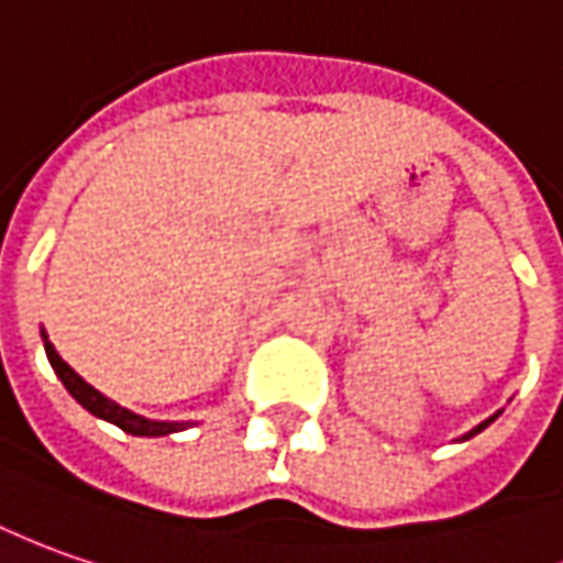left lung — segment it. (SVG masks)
Segmentation results:
<instances>
[{"instance_id":"left-lung-1","label":"left lung","mask_w":563,"mask_h":563,"mask_svg":"<svg viewBox=\"0 0 563 563\" xmlns=\"http://www.w3.org/2000/svg\"><path fill=\"white\" fill-rule=\"evenodd\" d=\"M499 412H503V410H499ZM499 412H493L490 419H484V422H481V426H474L472 431H465V434H462V438H459V441H468V438H474V434H481V431H484V428L493 426V422H496V419H499Z\"/></svg>"}]
</instances>
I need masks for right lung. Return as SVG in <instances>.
Here are the masks:
<instances>
[{"label": "right lung", "mask_w": 563, "mask_h": 563, "mask_svg": "<svg viewBox=\"0 0 563 563\" xmlns=\"http://www.w3.org/2000/svg\"><path fill=\"white\" fill-rule=\"evenodd\" d=\"M42 345H45V357L52 363L55 376L64 382V388L73 394V400H76L79 407H86L91 416H98V419H104V422L122 428L125 434H135V438H166V434H175V431L190 428V422H159V419H147V416H137V412L125 410L117 400H110L107 394H101L98 388H91L89 382L79 376L70 363L57 354L55 345L48 342V332L45 330H42Z\"/></svg>", "instance_id": "1"}]
</instances>
